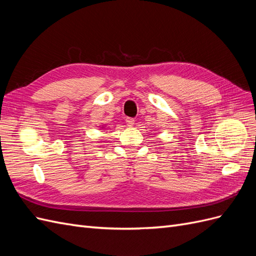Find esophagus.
I'll list each match as a JSON object with an SVG mask.
<instances>
[{
	"mask_svg": "<svg viewBox=\"0 0 256 256\" xmlns=\"http://www.w3.org/2000/svg\"><path fill=\"white\" fill-rule=\"evenodd\" d=\"M126 124H127L128 127H132L134 125V120L131 118H126Z\"/></svg>",
	"mask_w": 256,
	"mask_h": 256,
	"instance_id": "34e87169",
	"label": "esophagus"
}]
</instances>
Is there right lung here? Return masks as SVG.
<instances>
[{
	"label": "right lung",
	"mask_w": 256,
	"mask_h": 256,
	"mask_svg": "<svg viewBox=\"0 0 256 256\" xmlns=\"http://www.w3.org/2000/svg\"><path fill=\"white\" fill-rule=\"evenodd\" d=\"M102 128H104V127H102Z\"/></svg>",
	"instance_id": "add662e5"
}]
</instances>
